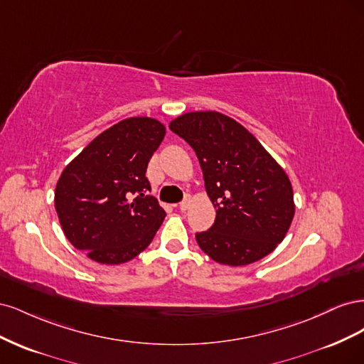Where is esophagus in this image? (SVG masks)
<instances>
[{
    "label": "esophagus",
    "mask_w": 364,
    "mask_h": 364,
    "mask_svg": "<svg viewBox=\"0 0 364 364\" xmlns=\"http://www.w3.org/2000/svg\"><path fill=\"white\" fill-rule=\"evenodd\" d=\"M188 206H190V200L185 199V200H182V202L178 205V209H181V211H186V209H188Z\"/></svg>",
    "instance_id": "esophagus-1"
}]
</instances>
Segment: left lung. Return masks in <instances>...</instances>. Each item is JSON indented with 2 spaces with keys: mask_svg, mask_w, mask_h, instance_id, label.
I'll return each instance as SVG.
<instances>
[{
  "mask_svg": "<svg viewBox=\"0 0 364 364\" xmlns=\"http://www.w3.org/2000/svg\"><path fill=\"white\" fill-rule=\"evenodd\" d=\"M170 130L196 151L215 222L197 232V245L214 261L246 266L274 250L294 215L287 174L258 139L220 112H188Z\"/></svg>",
  "mask_w": 364,
  "mask_h": 364,
  "instance_id": "1",
  "label": "left lung"
}]
</instances>
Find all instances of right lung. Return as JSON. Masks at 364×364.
<instances>
[{"mask_svg":"<svg viewBox=\"0 0 364 364\" xmlns=\"http://www.w3.org/2000/svg\"><path fill=\"white\" fill-rule=\"evenodd\" d=\"M164 135L158 119H123L62 171L54 193L59 222L70 243L91 259L121 264L151 243L165 211L149 194L146 171Z\"/></svg>","mask_w":364,"mask_h":364,"instance_id":"obj_1","label":"right lung"}]
</instances>
